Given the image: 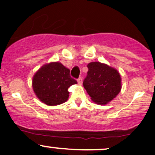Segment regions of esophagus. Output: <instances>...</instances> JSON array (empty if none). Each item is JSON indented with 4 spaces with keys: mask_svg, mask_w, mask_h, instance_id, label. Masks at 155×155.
Instances as JSON below:
<instances>
[{
    "mask_svg": "<svg viewBox=\"0 0 155 155\" xmlns=\"http://www.w3.org/2000/svg\"><path fill=\"white\" fill-rule=\"evenodd\" d=\"M77 82L79 85H82V77H79V79H77Z\"/></svg>",
    "mask_w": 155,
    "mask_h": 155,
    "instance_id": "34e87169",
    "label": "esophagus"
}]
</instances>
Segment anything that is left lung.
<instances>
[{
  "instance_id": "obj_1",
  "label": "left lung",
  "mask_w": 155,
  "mask_h": 155,
  "mask_svg": "<svg viewBox=\"0 0 155 155\" xmlns=\"http://www.w3.org/2000/svg\"><path fill=\"white\" fill-rule=\"evenodd\" d=\"M87 67L83 86L93 102L106 105L121 91V75L115 68L98 61L91 62Z\"/></svg>"
}]
</instances>
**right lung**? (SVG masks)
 Returning a JSON list of instances; mask_svg holds the SVG:
<instances>
[{
    "label": "right lung",
    "mask_w": 155,
    "mask_h": 155,
    "mask_svg": "<svg viewBox=\"0 0 155 155\" xmlns=\"http://www.w3.org/2000/svg\"><path fill=\"white\" fill-rule=\"evenodd\" d=\"M77 84L70 77V70L60 62H50L39 69L33 76L32 87L36 96L48 106H57L68 100V88Z\"/></svg>",
    "instance_id": "1"
}]
</instances>
